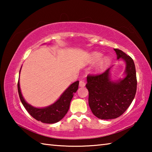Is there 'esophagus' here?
<instances>
[{
	"instance_id": "1",
	"label": "esophagus",
	"mask_w": 152,
	"mask_h": 152,
	"mask_svg": "<svg viewBox=\"0 0 152 152\" xmlns=\"http://www.w3.org/2000/svg\"><path fill=\"white\" fill-rule=\"evenodd\" d=\"M85 85H86V84H85V82H84V81H82V80L80 81V82H79V86H80V87H84V86H85Z\"/></svg>"
}]
</instances>
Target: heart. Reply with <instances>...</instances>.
I'll return each instance as SVG.
<instances>
[{"label":"heart","mask_w":152,"mask_h":152,"mask_svg":"<svg viewBox=\"0 0 152 152\" xmlns=\"http://www.w3.org/2000/svg\"><path fill=\"white\" fill-rule=\"evenodd\" d=\"M102 57V54L101 53H99V52L93 53L91 55V58H90V61L92 64L96 63L97 61H99L101 59ZM109 61H110V58L109 57H108V56H106V57L102 58V60L99 62V68H101V69L104 68V67L109 64Z\"/></svg>","instance_id":"heart-1"}]
</instances>
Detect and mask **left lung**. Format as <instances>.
I'll use <instances>...</instances> for the list:
<instances>
[{
    "instance_id": "8db88e82",
    "label": "left lung",
    "mask_w": 152,
    "mask_h": 152,
    "mask_svg": "<svg viewBox=\"0 0 152 152\" xmlns=\"http://www.w3.org/2000/svg\"><path fill=\"white\" fill-rule=\"evenodd\" d=\"M117 60L125 63V77L113 81L110 69L102 74L87 76L88 104L92 112L101 119H113L120 117L132 104L137 91V78L134 61L130 56L114 49Z\"/></svg>"
}]
</instances>
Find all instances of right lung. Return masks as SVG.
Instances as JSON below:
<instances>
[{
	"label": "right lung",
	"instance_id": "add662e5",
	"mask_svg": "<svg viewBox=\"0 0 152 152\" xmlns=\"http://www.w3.org/2000/svg\"><path fill=\"white\" fill-rule=\"evenodd\" d=\"M78 80L70 84L54 103L43 108L35 107L27 103L20 91L19 80L18 82L17 86L20 100L27 112L38 121L52 124L62 119L68 111L71 100L72 99L74 93L78 88Z\"/></svg>",
	"mask_w": 152,
	"mask_h": 152
}]
</instances>
